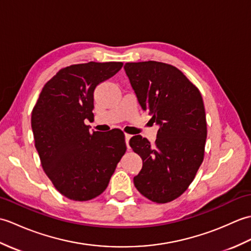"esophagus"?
I'll use <instances>...</instances> for the list:
<instances>
[{"label":"esophagus","instance_id":"34e87169","mask_svg":"<svg viewBox=\"0 0 251 251\" xmlns=\"http://www.w3.org/2000/svg\"><path fill=\"white\" fill-rule=\"evenodd\" d=\"M130 138H131V135H129V134H125L126 146H127V148H128V149H129V140H130Z\"/></svg>","mask_w":251,"mask_h":251}]
</instances>
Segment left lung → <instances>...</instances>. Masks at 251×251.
<instances>
[{
	"instance_id": "left-lung-1",
	"label": "left lung",
	"mask_w": 251,
	"mask_h": 251,
	"mask_svg": "<svg viewBox=\"0 0 251 251\" xmlns=\"http://www.w3.org/2000/svg\"><path fill=\"white\" fill-rule=\"evenodd\" d=\"M124 69L142 109L159 126L153 145L140 135L129 140L142 158L135 186L148 200L169 202L189 188L204 159V101L199 88L168 63L127 62Z\"/></svg>"
}]
</instances>
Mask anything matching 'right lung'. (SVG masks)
Listing matches in <instances>:
<instances>
[{"instance_id": "1", "label": "right lung", "mask_w": 251, "mask_h": 251, "mask_svg": "<svg viewBox=\"0 0 251 251\" xmlns=\"http://www.w3.org/2000/svg\"><path fill=\"white\" fill-rule=\"evenodd\" d=\"M123 62L78 63L60 69L47 82L32 110L31 126L42 167L56 190L85 201L106 189L126 152L124 132L89 131L94 90Z\"/></svg>"}]
</instances>
